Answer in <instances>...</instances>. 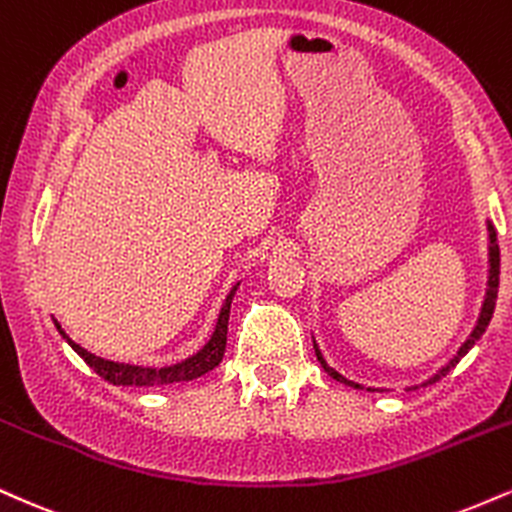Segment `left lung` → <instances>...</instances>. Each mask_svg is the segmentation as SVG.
<instances>
[{
	"instance_id": "8db88e82",
	"label": "left lung",
	"mask_w": 512,
	"mask_h": 512,
	"mask_svg": "<svg viewBox=\"0 0 512 512\" xmlns=\"http://www.w3.org/2000/svg\"><path fill=\"white\" fill-rule=\"evenodd\" d=\"M498 275H501V251H498V239H496V230H494V225H491V222H489V282H486V297H484V304H482V314H479V321H477V326H474L472 335H470V338L465 340V345L460 347L458 354H455V357L450 359V362H448L446 366H443V369L438 371L436 376H431L429 381H426V383H436V381H441V378L446 376L448 371L453 369V366L458 364L460 359L465 357V354L472 350V347H474V342H477L479 338H482V335H484V330H486V326H489L491 316H494V309H496V297H498ZM314 347H316V357H318V362H321L323 371H326L328 376H333L335 381L345 383V386H352V388H362V386H359V383H354V381H347V378L342 376V374H338V371H335L333 366H328V362H326V359H323V354H321V350H318V345H316V342H314ZM369 390H371V388H369Z\"/></svg>"
}]
</instances>
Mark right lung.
<instances>
[{"label":"right lung","mask_w":512,"mask_h":512,"mask_svg":"<svg viewBox=\"0 0 512 512\" xmlns=\"http://www.w3.org/2000/svg\"><path fill=\"white\" fill-rule=\"evenodd\" d=\"M234 292H237V285L232 287V292L227 294L225 304H222L220 316H218V326H215L210 340L203 345V350H198L194 357L184 359V362L172 364V366H162V369H150V366H131V364H119V362H107V359L95 357L88 350H83L81 345H76L69 335L64 333L62 326L54 321L59 335L69 342L71 350H74L78 357L86 362L95 374L110 381L112 386H138V388H150V386H170V383H182V381H194V378L208 374L213 371L215 366L222 362V354H225V345H227V321H230V304Z\"/></svg>","instance_id":"obj_1"}]
</instances>
